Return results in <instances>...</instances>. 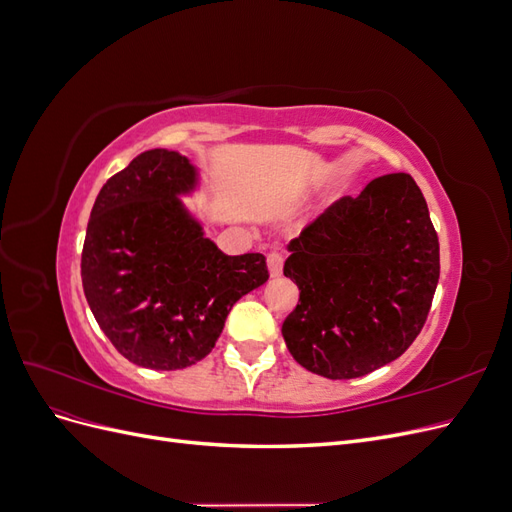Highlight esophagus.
<instances>
[{
    "label": "esophagus",
    "instance_id": "1",
    "mask_svg": "<svg viewBox=\"0 0 512 512\" xmlns=\"http://www.w3.org/2000/svg\"><path fill=\"white\" fill-rule=\"evenodd\" d=\"M267 265H269V273L273 277H280L282 269H284V256L280 252H269L267 254Z\"/></svg>",
    "mask_w": 512,
    "mask_h": 512
}]
</instances>
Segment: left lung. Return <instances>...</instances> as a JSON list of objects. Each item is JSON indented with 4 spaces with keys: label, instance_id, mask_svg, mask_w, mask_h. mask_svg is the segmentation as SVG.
Here are the masks:
<instances>
[{
    "label": "left lung",
    "instance_id": "left-lung-1",
    "mask_svg": "<svg viewBox=\"0 0 512 512\" xmlns=\"http://www.w3.org/2000/svg\"><path fill=\"white\" fill-rule=\"evenodd\" d=\"M284 275L299 303L282 324L312 374L361 378L421 333L440 280V243L425 196L406 173L342 198L292 239Z\"/></svg>",
    "mask_w": 512,
    "mask_h": 512
}]
</instances>
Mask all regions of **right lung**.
<instances>
[{
  "label": "right lung",
  "instance_id": "right-lung-1",
  "mask_svg": "<svg viewBox=\"0 0 512 512\" xmlns=\"http://www.w3.org/2000/svg\"><path fill=\"white\" fill-rule=\"evenodd\" d=\"M194 166L151 149L108 179L81 254L87 303L119 354L147 369H183L211 352L230 307L269 280L262 254L226 256L177 194Z\"/></svg>",
  "mask_w": 512,
  "mask_h": 512
}]
</instances>
